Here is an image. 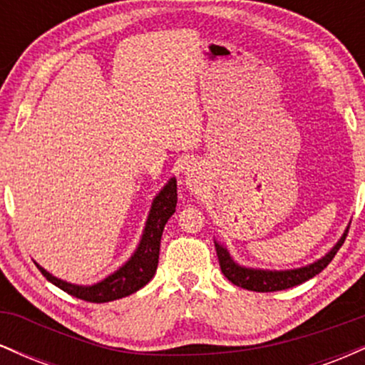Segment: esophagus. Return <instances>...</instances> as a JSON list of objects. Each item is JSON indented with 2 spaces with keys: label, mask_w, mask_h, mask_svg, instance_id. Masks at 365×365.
<instances>
[{
  "label": "esophagus",
  "mask_w": 365,
  "mask_h": 365,
  "mask_svg": "<svg viewBox=\"0 0 365 365\" xmlns=\"http://www.w3.org/2000/svg\"><path fill=\"white\" fill-rule=\"evenodd\" d=\"M185 182L190 188H197V185H199V177H197L195 168H190V166H188L185 170Z\"/></svg>",
  "instance_id": "obj_1"
}]
</instances>
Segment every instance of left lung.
Returning <instances> with one entry per match:
<instances>
[{"mask_svg":"<svg viewBox=\"0 0 365 365\" xmlns=\"http://www.w3.org/2000/svg\"><path fill=\"white\" fill-rule=\"evenodd\" d=\"M350 225L346 226L345 233H343L340 240L334 244L333 249L328 254L322 255L321 259L314 261L307 266L295 267V269H259V267H247L238 264L235 259L232 257L228 252V249L223 244L215 240L216 254L220 259V267L223 271V274L237 287L245 288L250 292H278V290H287V288L297 287V284H302L307 279L314 278L316 274H319L328 264L333 261V257L336 255L340 247L345 242L346 233H349Z\"/></svg>","mask_w":365,"mask_h":365,"instance_id":"8db88e82","label":"left lung"}]
</instances>
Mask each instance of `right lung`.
Listing matches in <instances>:
<instances>
[{
    "label": "right lung",
    "mask_w": 365,
    "mask_h": 365,
    "mask_svg": "<svg viewBox=\"0 0 365 365\" xmlns=\"http://www.w3.org/2000/svg\"><path fill=\"white\" fill-rule=\"evenodd\" d=\"M177 199V180L170 178L168 183L154 197L148 221H145V228L142 232L135 252L130 255V259L123 266H120L115 273L106 276L101 282L94 284L68 283L48 273L37 262L36 266L39 267V271L46 276L48 282L56 284L63 292L70 293L77 299L87 300V302L103 304L132 295V293L140 290L142 287H145L153 279V276L156 274L163 230H165V225L168 223L171 215L175 212Z\"/></svg>",
    "instance_id": "obj_1"
}]
</instances>
